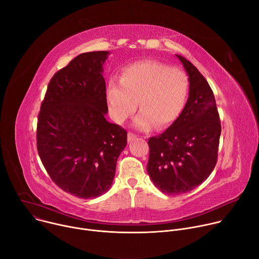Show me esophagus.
I'll use <instances>...</instances> for the list:
<instances>
[{
	"label": "esophagus",
	"instance_id": "1",
	"mask_svg": "<svg viewBox=\"0 0 259 259\" xmlns=\"http://www.w3.org/2000/svg\"><path fill=\"white\" fill-rule=\"evenodd\" d=\"M136 138H137V135L133 134L132 132H128V134H127V141H128V142L134 141Z\"/></svg>",
	"mask_w": 259,
	"mask_h": 259
}]
</instances>
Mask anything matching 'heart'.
<instances>
[{"instance_id": "heart-1", "label": "heart", "mask_w": 259, "mask_h": 259, "mask_svg": "<svg viewBox=\"0 0 259 259\" xmlns=\"http://www.w3.org/2000/svg\"><path fill=\"white\" fill-rule=\"evenodd\" d=\"M187 75L156 61H139L125 66L121 78L107 84V103L111 117L122 123L138 108L142 111L135 125L148 131L154 124L165 128L180 115L188 95Z\"/></svg>"}]
</instances>
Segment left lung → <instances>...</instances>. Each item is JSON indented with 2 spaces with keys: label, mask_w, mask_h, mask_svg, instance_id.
<instances>
[{
  "label": "left lung",
  "mask_w": 259,
  "mask_h": 259,
  "mask_svg": "<svg viewBox=\"0 0 259 259\" xmlns=\"http://www.w3.org/2000/svg\"><path fill=\"white\" fill-rule=\"evenodd\" d=\"M188 75L189 97L179 117L148 140L147 171L163 193L177 195L202 184L214 169L221 123L214 94L205 77L177 55Z\"/></svg>",
  "instance_id": "obj_1"
}]
</instances>
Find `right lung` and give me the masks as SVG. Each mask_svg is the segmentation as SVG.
Here are the masks:
<instances>
[{"instance_id":"right-lung-1","label":"right lung","mask_w":259,"mask_h":259,"mask_svg":"<svg viewBox=\"0 0 259 259\" xmlns=\"http://www.w3.org/2000/svg\"><path fill=\"white\" fill-rule=\"evenodd\" d=\"M108 51L85 52L48 83L37 123V149L51 180L64 191L95 198L109 190L127 133L106 120Z\"/></svg>"}]
</instances>
